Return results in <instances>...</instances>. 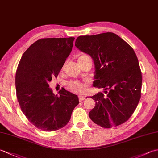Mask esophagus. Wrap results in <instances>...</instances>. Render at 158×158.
<instances>
[{"label": "esophagus", "instance_id": "1", "mask_svg": "<svg viewBox=\"0 0 158 158\" xmlns=\"http://www.w3.org/2000/svg\"><path fill=\"white\" fill-rule=\"evenodd\" d=\"M79 101L81 102V101H82V100L85 99V96H83V95H79Z\"/></svg>", "mask_w": 158, "mask_h": 158}]
</instances>
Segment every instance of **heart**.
I'll use <instances>...</instances> for the list:
<instances>
[{
    "label": "heart",
    "instance_id": "heart-1",
    "mask_svg": "<svg viewBox=\"0 0 158 158\" xmlns=\"http://www.w3.org/2000/svg\"><path fill=\"white\" fill-rule=\"evenodd\" d=\"M89 57L86 55H81L78 58V61L81 60L83 58ZM86 88V84L81 82L77 81H73L68 83L67 84V88H68L70 92L75 94H81L84 91Z\"/></svg>",
    "mask_w": 158,
    "mask_h": 158
}]
</instances>
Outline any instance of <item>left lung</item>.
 I'll use <instances>...</instances> for the list:
<instances>
[{"label": "left lung", "instance_id": "left-lung-1", "mask_svg": "<svg viewBox=\"0 0 158 158\" xmlns=\"http://www.w3.org/2000/svg\"><path fill=\"white\" fill-rule=\"evenodd\" d=\"M75 45L92 57L93 85L106 94L91 97L96 106L89 113L90 119L105 128L126 122L138 105L141 92L142 75L134 49L113 32L79 36Z\"/></svg>", "mask_w": 158, "mask_h": 158}]
</instances>
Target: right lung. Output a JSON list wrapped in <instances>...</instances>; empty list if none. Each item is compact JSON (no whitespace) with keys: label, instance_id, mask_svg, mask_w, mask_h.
<instances>
[{"label":"right lung","instance_id":"right-lung-1","mask_svg":"<svg viewBox=\"0 0 158 158\" xmlns=\"http://www.w3.org/2000/svg\"><path fill=\"white\" fill-rule=\"evenodd\" d=\"M74 37L47 38L23 53L15 75L17 98L29 122L46 132L64 127L79 103L76 94L62 89L60 96L49 88L72 51Z\"/></svg>","mask_w":158,"mask_h":158}]
</instances>
